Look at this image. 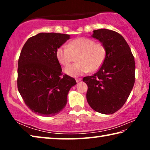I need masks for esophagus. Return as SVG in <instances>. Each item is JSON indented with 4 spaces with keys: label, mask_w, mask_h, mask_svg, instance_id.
<instances>
[{
    "label": "esophagus",
    "mask_w": 150,
    "mask_h": 150,
    "mask_svg": "<svg viewBox=\"0 0 150 150\" xmlns=\"http://www.w3.org/2000/svg\"><path fill=\"white\" fill-rule=\"evenodd\" d=\"M82 80V79H80V78H78V79H76V81H77V83H79V81H81Z\"/></svg>",
    "instance_id": "1"
}]
</instances>
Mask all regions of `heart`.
Masks as SVG:
<instances>
[{
	"label": "heart",
	"mask_w": 150,
	"mask_h": 150,
	"mask_svg": "<svg viewBox=\"0 0 150 150\" xmlns=\"http://www.w3.org/2000/svg\"><path fill=\"white\" fill-rule=\"evenodd\" d=\"M77 63L65 67L66 74L77 77L91 71L98 70L103 65L106 57L105 47L102 44L95 43L87 38L73 40L67 46L63 45L56 50V57L62 65L67 66L75 61Z\"/></svg>",
	"instance_id": "heart-1"
}]
</instances>
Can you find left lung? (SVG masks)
I'll list each match as a JSON object with an SVG mask.
<instances>
[{
	"label": "left lung",
	"instance_id": "8db88e82",
	"mask_svg": "<svg viewBox=\"0 0 150 150\" xmlns=\"http://www.w3.org/2000/svg\"><path fill=\"white\" fill-rule=\"evenodd\" d=\"M91 37L105 47L106 57L93 76L83 78L88 86L87 100L98 112L111 115L126 103L135 82V62L123 36L108 29L94 30Z\"/></svg>",
	"mask_w": 150,
	"mask_h": 150
}]
</instances>
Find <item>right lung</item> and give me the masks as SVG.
<instances>
[{
  "label": "right lung",
  "mask_w": 150,
  "mask_h": 150,
  "mask_svg": "<svg viewBox=\"0 0 150 150\" xmlns=\"http://www.w3.org/2000/svg\"><path fill=\"white\" fill-rule=\"evenodd\" d=\"M70 38L57 33H39L27 40L18 59L17 85L30 110L42 116L60 112L67 102L68 93L77 84L75 79L62 75L56 50Z\"/></svg>",
  "instance_id": "add662e5"
}]
</instances>
